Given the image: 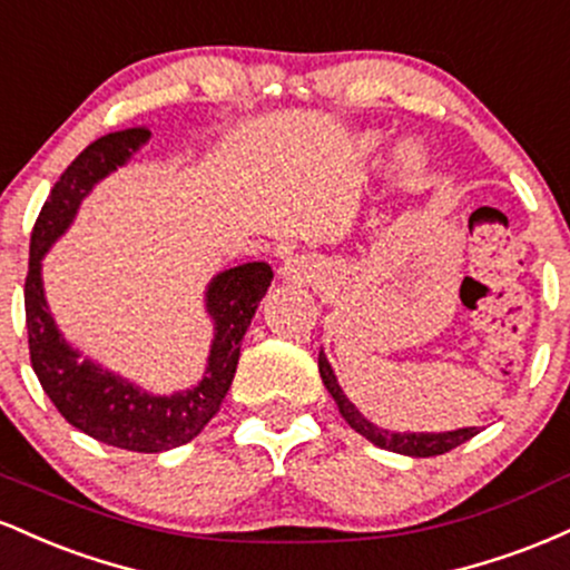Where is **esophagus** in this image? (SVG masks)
I'll return each mask as SVG.
<instances>
[{"mask_svg": "<svg viewBox=\"0 0 570 570\" xmlns=\"http://www.w3.org/2000/svg\"><path fill=\"white\" fill-rule=\"evenodd\" d=\"M303 263H297V259H289V263L284 265V276H292V278H299L303 276Z\"/></svg>", "mask_w": 570, "mask_h": 570, "instance_id": "esophagus-1", "label": "esophagus"}]
</instances>
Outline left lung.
I'll return each instance as SVG.
<instances>
[{"label": "left lung", "instance_id": "obj_1", "mask_svg": "<svg viewBox=\"0 0 570 570\" xmlns=\"http://www.w3.org/2000/svg\"><path fill=\"white\" fill-rule=\"evenodd\" d=\"M318 372H322V381L326 385V391H330L332 399H335L340 415L345 417V423H348L353 431H358L362 436H367L372 444H377V448H383V450H391V453H402V455H412V458L442 455V453H450V450L458 448V444L469 442L476 434V426L440 431V434H429V431L426 434H423V431H404V434H399V431L381 429V426H375V423H370L367 417L356 410V404H353L351 399L343 394L335 372H332L330 362H326L324 351L318 353Z\"/></svg>", "mask_w": 570, "mask_h": 570}]
</instances>
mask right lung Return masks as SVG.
I'll return each mask as SVG.
<instances>
[{
    "label": "right lung",
    "instance_id": "right-lung-1",
    "mask_svg": "<svg viewBox=\"0 0 570 570\" xmlns=\"http://www.w3.org/2000/svg\"><path fill=\"white\" fill-rule=\"evenodd\" d=\"M149 136L153 134L147 128L115 130L88 144L71 160L50 189L31 230L29 276L23 289L31 367L45 394L82 434L134 453H163L187 444L217 415L238 367L240 340L273 281L267 263H246L212 278L206 289V313L214 322V340L206 372L198 385L171 396L149 394L88 356H80V351L63 340L45 299L42 257L69 230L90 189L104 176L126 166Z\"/></svg>",
    "mask_w": 570,
    "mask_h": 570
}]
</instances>
